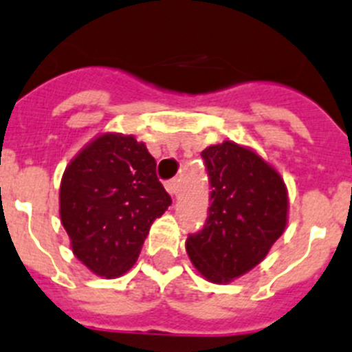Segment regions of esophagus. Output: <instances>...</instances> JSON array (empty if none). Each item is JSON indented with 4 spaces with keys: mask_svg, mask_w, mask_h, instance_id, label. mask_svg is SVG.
<instances>
[{
    "mask_svg": "<svg viewBox=\"0 0 352 352\" xmlns=\"http://www.w3.org/2000/svg\"><path fill=\"white\" fill-rule=\"evenodd\" d=\"M179 187H180L179 186V179H172V180H168V182L165 184V189L172 196H177V192H179Z\"/></svg>",
    "mask_w": 352,
    "mask_h": 352,
    "instance_id": "esophagus-1",
    "label": "esophagus"
}]
</instances>
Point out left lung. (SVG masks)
<instances>
[{
  "label": "left lung",
  "instance_id": "obj_1",
  "mask_svg": "<svg viewBox=\"0 0 352 352\" xmlns=\"http://www.w3.org/2000/svg\"><path fill=\"white\" fill-rule=\"evenodd\" d=\"M210 184L208 217L187 236L192 265L213 283H228L264 261L287 226L288 196L280 173L234 142L201 153Z\"/></svg>",
  "mask_w": 352,
  "mask_h": 352
}]
</instances>
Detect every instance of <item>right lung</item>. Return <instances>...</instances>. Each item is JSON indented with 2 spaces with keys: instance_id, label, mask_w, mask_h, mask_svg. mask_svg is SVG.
Returning <instances> with one entry per match:
<instances>
[{
  "instance_id": "add662e5",
  "label": "right lung",
  "mask_w": 352,
  "mask_h": 352,
  "mask_svg": "<svg viewBox=\"0 0 352 352\" xmlns=\"http://www.w3.org/2000/svg\"><path fill=\"white\" fill-rule=\"evenodd\" d=\"M172 205L156 161L131 135L104 133L69 163L60 221L90 271L118 278L135 264L151 224Z\"/></svg>"
}]
</instances>
